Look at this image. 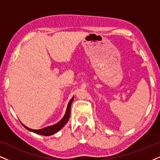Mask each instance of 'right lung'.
Returning <instances> with one entry per match:
<instances>
[{
	"label": "right lung",
	"instance_id": "obj_1",
	"mask_svg": "<svg viewBox=\"0 0 160 160\" xmlns=\"http://www.w3.org/2000/svg\"><path fill=\"white\" fill-rule=\"evenodd\" d=\"M73 99H74V96L71 98L70 101L69 102L64 117H63L62 119L58 122V123L55 124V125H51V126H47V127L42 128V129L35 130V129H31V128L27 127V126L24 125L22 123L21 124H22V125L26 128V129H27L28 131H31V132H33V133H37V134L42 135V136H51L52 134H55V133H57L58 131H60V130L62 129V128L64 127L65 125H66V123L69 120V118H70V116L71 104H72Z\"/></svg>",
	"mask_w": 160,
	"mask_h": 160
}]
</instances>
